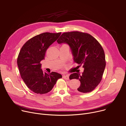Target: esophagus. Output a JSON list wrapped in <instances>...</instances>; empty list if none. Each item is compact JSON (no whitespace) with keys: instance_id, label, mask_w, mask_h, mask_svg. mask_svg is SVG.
I'll return each mask as SVG.
<instances>
[{"instance_id":"1","label":"esophagus","mask_w":126,"mask_h":126,"mask_svg":"<svg viewBox=\"0 0 126 126\" xmlns=\"http://www.w3.org/2000/svg\"><path fill=\"white\" fill-rule=\"evenodd\" d=\"M63 77L64 79H65V80H69V76L68 75H64Z\"/></svg>"}]
</instances>
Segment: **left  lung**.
Returning a JSON list of instances; mask_svg holds the SVG:
<instances>
[{"label": "left lung", "mask_w": 126, "mask_h": 126, "mask_svg": "<svg viewBox=\"0 0 126 126\" xmlns=\"http://www.w3.org/2000/svg\"><path fill=\"white\" fill-rule=\"evenodd\" d=\"M59 44L67 43L70 46L74 61L84 68L82 74L75 72L69 79H79L81 85L78 93H88L94 90L101 82L106 66L104 49L93 36L81 32H64L57 41Z\"/></svg>", "instance_id": "1"}]
</instances>
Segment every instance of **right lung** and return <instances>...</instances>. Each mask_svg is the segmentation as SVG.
<instances>
[{
	"label": "right lung",
	"instance_id": "1",
	"mask_svg": "<svg viewBox=\"0 0 126 126\" xmlns=\"http://www.w3.org/2000/svg\"><path fill=\"white\" fill-rule=\"evenodd\" d=\"M61 32H43L29 39L23 45L17 58L19 70L27 87L37 94L49 92L62 76L56 72L47 74L41 68L46 50Z\"/></svg>",
	"mask_w": 126,
	"mask_h": 126
}]
</instances>
